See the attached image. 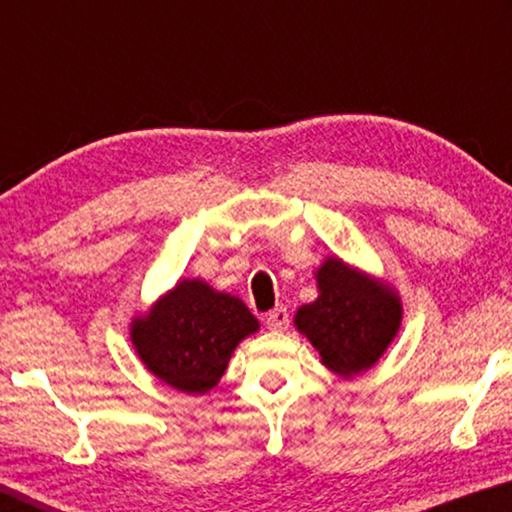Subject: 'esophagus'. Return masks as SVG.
<instances>
[{
    "instance_id": "esophagus-1",
    "label": "esophagus",
    "mask_w": 512,
    "mask_h": 512,
    "mask_svg": "<svg viewBox=\"0 0 512 512\" xmlns=\"http://www.w3.org/2000/svg\"><path fill=\"white\" fill-rule=\"evenodd\" d=\"M265 321H268L270 331H286V326H289V312H286L284 305H279L268 312V319Z\"/></svg>"
}]
</instances>
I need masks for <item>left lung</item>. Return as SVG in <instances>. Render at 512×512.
Here are the masks:
<instances>
[{"instance_id": "1", "label": "left lung", "mask_w": 512, "mask_h": 512, "mask_svg": "<svg viewBox=\"0 0 512 512\" xmlns=\"http://www.w3.org/2000/svg\"><path fill=\"white\" fill-rule=\"evenodd\" d=\"M319 298L298 307L296 328L312 342L321 363L342 377L380 361L401 328L403 307L389 284L326 258L317 270Z\"/></svg>"}]
</instances>
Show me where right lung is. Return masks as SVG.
I'll return each instance as SVG.
<instances>
[{"instance_id": "1", "label": "right lung", "mask_w": 512, "mask_h": 512, "mask_svg": "<svg viewBox=\"0 0 512 512\" xmlns=\"http://www.w3.org/2000/svg\"><path fill=\"white\" fill-rule=\"evenodd\" d=\"M256 331L258 319L240 298L202 279H181L132 319L130 340L158 380L184 394H205L219 384L235 347Z\"/></svg>"}]
</instances>
